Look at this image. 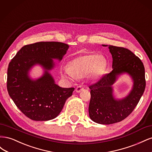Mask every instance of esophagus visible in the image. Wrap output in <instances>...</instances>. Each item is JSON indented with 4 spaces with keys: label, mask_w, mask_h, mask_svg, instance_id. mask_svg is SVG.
<instances>
[{
    "label": "esophagus",
    "mask_w": 152,
    "mask_h": 152,
    "mask_svg": "<svg viewBox=\"0 0 152 152\" xmlns=\"http://www.w3.org/2000/svg\"><path fill=\"white\" fill-rule=\"evenodd\" d=\"M84 89V88H83V87H82V86H77V87H76V89H75V91L77 92V93H80V92Z\"/></svg>",
    "instance_id": "esophagus-1"
}]
</instances>
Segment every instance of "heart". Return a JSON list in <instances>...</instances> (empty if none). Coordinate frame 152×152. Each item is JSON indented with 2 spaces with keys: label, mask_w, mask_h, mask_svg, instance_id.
<instances>
[{
  "label": "heart",
  "mask_w": 152,
  "mask_h": 152,
  "mask_svg": "<svg viewBox=\"0 0 152 152\" xmlns=\"http://www.w3.org/2000/svg\"><path fill=\"white\" fill-rule=\"evenodd\" d=\"M107 66V60L97 54L87 53L69 61L68 66L61 67V75L74 80L85 77L97 79L102 75Z\"/></svg>",
  "instance_id": "obj_1"
}]
</instances>
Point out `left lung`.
Returning a JSON list of instances; mask_svg holds the SVG:
<instances>
[{
  "label": "left lung",
  "instance_id": "8db88e82",
  "mask_svg": "<svg viewBox=\"0 0 152 152\" xmlns=\"http://www.w3.org/2000/svg\"><path fill=\"white\" fill-rule=\"evenodd\" d=\"M102 45L108 47L112 54L113 70L89 87V115L94 122L108 125L121 122L129 115L144 93L146 82L143 64L130 50L111 45ZM124 74L132 79V88L125 97L118 99L114 94L113 86Z\"/></svg>",
  "mask_w": 152,
  "mask_h": 152
}]
</instances>
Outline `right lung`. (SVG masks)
<instances>
[{"instance_id": "add662e5", "label": "right lung", "mask_w": 152, "mask_h": 152, "mask_svg": "<svg viewBox=\"0 0 152 152\" xmlns=\"http://www.w3.org/2000/svg\"><path fill=\"white\" fill-rule=\"evenodd\" d=\"M69 48L58 42H40L25 45L9 64L7 88L11 98L25 115L36 121H47L58 116L74 88L56 84L50 72L56 68ZM43 68L42 75L32 78L35 66Z\"/></svg>"}]
</instances>
